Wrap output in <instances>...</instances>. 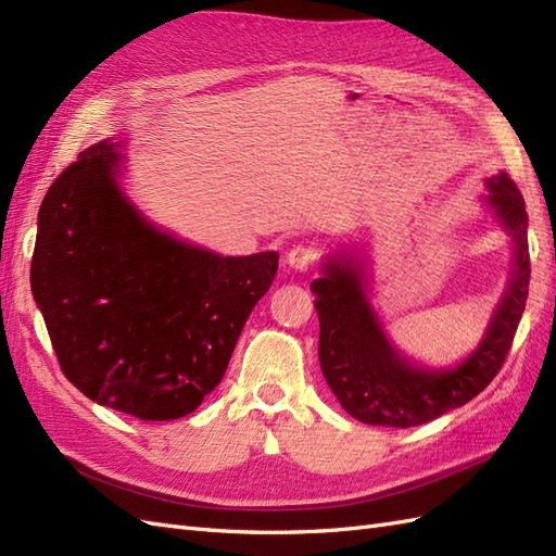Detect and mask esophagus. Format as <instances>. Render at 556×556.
Returning a JSON list of instances; mask_svg holds the SVG:
<instances>
[{
  "label": "esophagus",
  "mask_w": 556,
  "mask_h": 556,
  "mask_svg": "<svg viewBox=\"0 0 556 556\" xmlns=\"http://www.w3.org/2000/svg\"><path fill=\"white\" fill-rule=\"evenodd\" d=\"M317 260V248L311 243H299L288 252V264L294 271H308Z\"/></svg>",
  "instance_id": "esophagus-1"
}]
</instances>
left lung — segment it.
<instances>
[{
	"label": "left lung",
	"instance_id": "8db88e82",
	"mask_svg": "<svg viewBox=\"0 0 556 556\" xmlns=\"http://www.w3.org/2000/svg\"><path fill=\"white\" fill-rule=\"evenodd\" d=\"M486 204L515 241V268L482 343L459 366L431 371L399 355L368 304L355 260L331 257L323 264V278L311 282L317 294L319 366L336 399L359 422L396 429L431 422L478 396L506 362L529 296V217L525 197L506 172L486 178Z\"/></svg>",
	"mask_w": 556,
	"mask_h": 556
}]
</instances>
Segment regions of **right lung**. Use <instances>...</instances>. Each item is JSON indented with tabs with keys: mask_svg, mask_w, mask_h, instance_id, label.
I'll return each mask as SVG.
<instances>
[{
	"mask_svg": "<svg viewBox=\"0 0 556 556\" xmlns=\"http://www.w3.org/2000/svg\"><path fill=\"white\" fill-rule=\"evenodd\" d=\"M117 148L83 150L48 188L31 294L66 380L99 406L164 422L223 380L278 252L223 257L150 225L117 185Z\"/></svg>",
	"mask_w": 556,
	"mask_h": 556,
	"instance_id": "add662e5",
	"label": "right lung"
}]
</instances>
